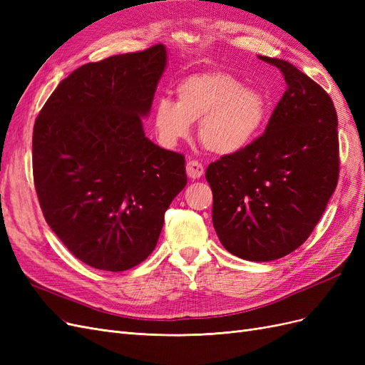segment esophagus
<instances>
[{"label":"esophagus","mask_w":365,"mask_h":365,"mask_svg":"<svg viewBox=\"0 0 365 365\" xmlns=\"http://www.w3.org/2000/svg\"><path fill=\"white\" fill-rule=\"evenodd\" d=\"M185 169H187V175H189L190 178H193V180L201 178V176L204 175V165L196 160H192V161L187 163Z\"/></svg>","instance_id":"obj_1"}]
</instances>
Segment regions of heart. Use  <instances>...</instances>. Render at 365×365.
Returning a JSON list of instances; mask_svg holds the SVG:
<instances>
[{
	"mask_svg": "<svg viewBox=\"0 0 365 365\" xmlns=\"http://www.w3.org/2000/svg\"><path fill=\"white\" fill-rule=\"evenodd\" d=\"M178 102L163 97L155 105V128L169 146L190 135L200 121V140L215 153L228 155L244 149L257 135L268 114V102L235 76L208 71L185 77L176 88Z\"/></svg>",
	"mask_w": 365,
	"mask_h": 365,
	"instance_id": "heart-1",
	"label": "heart"
}]
</instances>
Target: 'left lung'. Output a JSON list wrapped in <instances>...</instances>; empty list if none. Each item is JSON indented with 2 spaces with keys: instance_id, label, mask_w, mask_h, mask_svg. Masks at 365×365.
<instances>
[{
  "instance_id": "left-lung-1",
  "label": "left lung",
  "mask_w": 365,
  "mask_h": 365,
  "mask_svg": "<svg viewBox=\"0 0 365 365\" xmlns=\"http://www.w3.org/2000/svg\"><path fill=\"white\" fill-rule=\"evenodd\" d=\"M286 91L263 134L208 164L213 225L235 256L269 262L292 252L322 219L339 176L332 98L292 63L268 56Z\"/></svg>"
}]
</instances>
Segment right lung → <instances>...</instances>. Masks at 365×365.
<instances>
[{
	"instance_id": "obj_1",
	"label": "right lung",
	"mask_w": 365,
	"mask_h": 365,
	"mask_svg": "<svg viewBox=\"0 0 365 365\" xmlns=\"http://www.w3.org/2000/svg\"><path fill=\"white\" fill-rule=\"evenodd\" d=\"M165 47L90 62L63 79L33 126V180L50 228L83 263L137 267L187 184L182 153L145 137Z\"/></svg>"
}]
</instances>
